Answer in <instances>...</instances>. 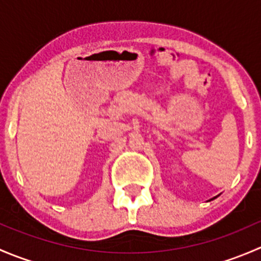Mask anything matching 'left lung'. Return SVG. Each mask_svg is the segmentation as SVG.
Segmentation results:
<instances>
[{
    "label": "left lung",
    "mask_w": 261,
    "mask_h": 261,
    "mask_svg": "<svg viewBox=\"0 0 261 261\" xmlns=\"http://www.w3.org/2000/svg\"><path fill=\"white\" fill-rule=\"evenodd\" d=\"M212 199H215V198H212Z\"/></svg>",
    "instance_id": "left-lung-1"
}]
</instances>
